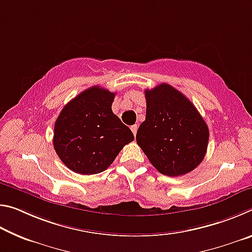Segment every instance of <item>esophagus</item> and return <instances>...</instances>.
I'll use <instances>...</instances> for the list:
<instances>
[{
	"instance_id": "esophagus-1",
	"label": "esophagus",
	"mask_w": 252,
	"mask_h": 252,
	"mask_svg": "<svg viewBox=\"0 0 252 252\" xmlns=\"http://www.w3.org/2000/svg\"><path fill=\"white\" fill-rule=\"evenodd\" d=\"M136 130H138V126H131V131L133 132L134 136H135V134H136Z\"/></svg>"
}]
</instances>
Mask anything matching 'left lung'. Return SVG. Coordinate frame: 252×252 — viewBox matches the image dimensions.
Here are the masks:
<instances>
[{
    "label": "left lung",
    "mask_w": 252,
    "mask_h": 252,
    "mask_svg": "<svg viewBox=\"0 0 252 252\" xmlns=\"http://www.w3.org/2000/svg\"><path fill=\"white\" fill-rule=\"evenodd\" d=\"M146 120L136 132V143L153 167L169 177L183 176L206 156L209 129L188 97L170 84L144 92Z\"/></svg>",
    "instance_id": "obj_1"
}]
</instances>
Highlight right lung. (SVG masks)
I'll return each mask as SVG.
<instances>
[{
  "label": "right lung",
  "instance_id": "1",
  "mask_svg": "<svg viewBox=\"0 0 252 252\" xmlns=\"http://www.w3.org/2000/svg\"><path fill=\"white\" fill-rule=\"evenodd\" d=\"M116 93L92 87L72 99L55 121L53 146L67 168L80 174H96L108 169L132 131L112 112Z\"/></svg>",
  "mask_w": 252,
  "mask_h": 252
}]
</instances>
